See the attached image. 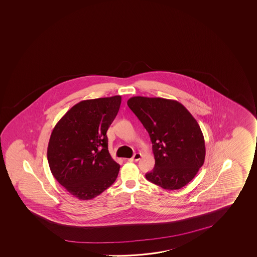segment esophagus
Listing matches in <instances>:
<instances>
[{"label":"esophagus","instance_id":"obj_1","mask_svg":"<svg viewBox=\"0 0 257 257\" xmlns=\"http://www.w3.org/2000/svg\"><path fill=\"white\" fill-rule=\"evenodd\" d=\"M141 158H142V154L139 153V152H137V153H135L132 159L129 160V161H138V160H141Z\"/></svg>","mask_w":257,"mask_h":257}]
</instances>
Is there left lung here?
Instances as JSON below:
<instances>
[{"label":"left lung","mask_w":257,"mask_h":257,"mask_svg":"<svg viewBox=\"0 0 257 257\" xmlns=\"http://www.w3.org/2000/svg\"><path fill=\"white\" fill-rule=\"evenodd\" d=\"M127 105L152 141L155 167L145 175L147 180L167 190L187 185L205 159V143L197 121L176 100L133 97Z\"/></svg>","instance_id":"left-lung-1"}]
</instances>
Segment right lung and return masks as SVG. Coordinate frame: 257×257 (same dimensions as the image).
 <instances>
[{"mask_svg": "<svg viewBox=\"0 0 257 257\" xmlns=\"http://www.w3.org/2000/svg\"><path fill=\"white\" fill-rule=\"evenodd\" d=\"M121 96L83 100L56 123L47 148L50 170L60 185L80 200H90L113 185L120 165L108 152L106 132Z\"/></svg>", "mask_w": 257, "mask_h": 257, "instance_id": "right-lung-1", "label": "right lung"}]
</instances>
